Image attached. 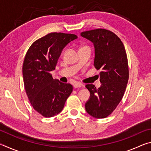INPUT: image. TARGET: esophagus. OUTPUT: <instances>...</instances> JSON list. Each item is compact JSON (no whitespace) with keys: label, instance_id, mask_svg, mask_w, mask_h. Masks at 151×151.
<instances>
[{"label":"esophagus","instance_id":"esophagus-1","mask_svg":"<svg viewBox=\"0 0 151 151\" xmlns=\"http://www.w3.org/2000/svg\"><path fill=\"white\" fill-rule=\"evenodd\" d=\"M74 88H78V87H82V86H84V85L83 83H78V82H76V83H74L73 85Z\"/></svg>","mask_w":151,"mask_h":151}]
</instances>
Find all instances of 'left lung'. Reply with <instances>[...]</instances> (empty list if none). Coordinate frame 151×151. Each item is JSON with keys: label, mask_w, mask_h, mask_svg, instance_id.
<instances>
[{"label": "left lung", "mask_w": 151, "mask_h": 151, "mask_svg": "<svg viewBox=\"0 0 151 151\" xmlns=\"http://www.w3.org/2000/svg\"><path fill=\"white\" fill-rule=\"evenodd\" d=\"M81 36L93 43L94 66L101 70L100 87L96 88L93 84L85 86L90 92L85 109L94 118H106L116 108L126 90L129 80L126 50L121 39L108 30H88Z\"/></svg>", "instance_id": "left-lung-1"}]
</instances>
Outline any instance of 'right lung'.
<instances>
[{
    "label": "right lung",
    "mask_w": 151,
    "mask_h": 151,
    "mask_svg": "<svg viewBox=\"0 0 151 151\" xmlns=\"http://www.w3.org/2000/svg\"><path fill=\"white\" fill-rule=\"evenodd\" d=\"M76 39L73 34L49 33L33 42L25 55V91L33 108L43 116L52 117L62 111L73 92L70 84L54 79L50 72L55 69L63 48Z\"/></svg>",
    "instance_id": "1"
}]
</instances>
